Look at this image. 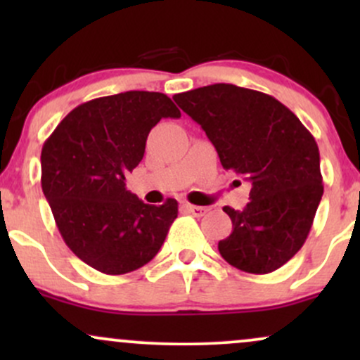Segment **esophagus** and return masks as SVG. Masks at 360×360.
I'll return each mask as SVG.
<instances>
[{
  "mask_svg": "<svg viewBox=\"0 0 360 360\" xmlns=\"http://www.w3.org/2000/svg\"><path fill=\"white\" fill-rule=\"evenodd\" d=\"M184 208L188 210V212L191 213V214H194V217H196V218L205 217V214L208 213V208H205V206H196V205H189V203H186V205H184Z\"/></svg>",
  "mask_w": 360,
  "mask_h": 360,
  "instance_id": "obj_1",
  "label": "esophagus"
}]
</instances>
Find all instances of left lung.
<instances>
[{
    "instance_id": "left-lung-1",
    "label": "left lung",
    "mask_w": 360,
    "mask_h": 360,
    "mask_svg": "<svg viewBox=\"0 0 360 360\" xmlns=\"http://www.w3.org/2000/svg\"><path fill=\"white\" fill-rule=\"evenodd\" d=\"M174 101L206 131L223 169L252 186L245 208H223L233 230L218 242L221 257L250 274L279 269L303 247L323 194L313 135L276 98L235 84L186 91Z\"/></svg>"
}]
</instances>
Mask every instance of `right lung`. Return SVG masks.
Instances as JSON below:
<instances>
[{"instance_id": "right-lung-1", "label": "right lung", "mask_w": 360, "mask_h": 360, "mask_svg": "<svg viewBox=\"0 0 360 360\" xmlns=\"http://www.w3.org/2000/svg\"><path fill=\"white\" fill-rule=\"evenodd\" d=\"M181 111L162 93L127 91L74 108L42 147V191L65 245L103 274L146 266L177 218V201L143 203L125 174L146 152L148 131Z\"/></svg>"}]
</instances>
